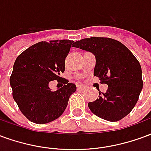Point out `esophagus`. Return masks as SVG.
<instances>
[{
    "mask_svg": "<svg viewBox=\"0 0 151 151\" xmlns=\"http://www.w3.org/2000/svg\"><path fill=\"white\" fill-rule=\"evenodd\" d=\"M77 88H78V90H81V91H82V90H84V89L86 88L85 86L82 85V84H78V85L77 86Z\"/></svg>",
    "mask_w": 151,
    "mask_h": 151,
    "instance_id": "esophagus-1",
    "label": "esophagus"
}]
</instances>
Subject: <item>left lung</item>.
Here are the masks:
<instances>
[{"label":"left lung","instance_id":"left-lung-1","mask_svg":"<svg viewBox=\"0 0 151 151\" xmlns=\"http://www.w3.org/2000/svg\"><path fill=\"white\" fill-rule=\"evenodd\" d=\"M74 47L95 56L94 76L108 86L89 108L95 116L108 121H118L133 110L143 86L142 68L129 48L113 39L91 37L76 41Z\"/></svg>","mask_w":151,"mask_h":151}]
</instances>
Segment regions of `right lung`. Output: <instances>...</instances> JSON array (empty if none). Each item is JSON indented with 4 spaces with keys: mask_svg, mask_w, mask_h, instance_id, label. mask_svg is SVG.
Segmentation results:
<instances>
[{
    "mask_svg": "<svg viewBox=\"0 0 151 151\" xmlns=\"http://www.w3.org/2000/svg\"><path fill=\"white\" fill-rule=\"evenodd\" d=\"M73 41L50 40L32 45L17 57L10 76L13 98L22 113L35 124H46L60 117L68 105L75 84L61 78L65 61ZM62 79L64 86L52 92L51 81Z\"/></svg>",
    "mask_w": 151,
    "mask_h": 151,
    "instance_id": "obj_1",
    "label": "right lung"
}]
</instances>
